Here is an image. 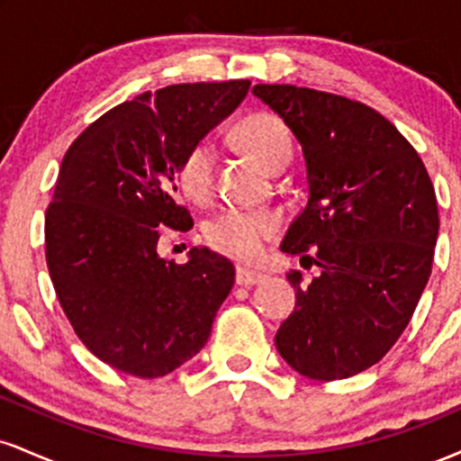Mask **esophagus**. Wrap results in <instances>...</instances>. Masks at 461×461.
Wrapping results in <instances>:
<instances>
[{"label": "esophagus", "instance_id": "obj_1", "mask_svg": "<svg viewBox=\"0 0 461 461\" xmlns=\"http://www.w3.org/2000/svg\"><path fill=\"white\" fill-rule=\"evenodd\" d=\"M264 279V275L253 273V271H245V268H238L236 271V284L245 285V288H251V285L260 284Z\"/></svg>", "mask_w": 461, "mask_h": 461}]
</instances>
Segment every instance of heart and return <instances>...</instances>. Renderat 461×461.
I'll use <instances>...</instances> for the list:
<instances>
[{"mask_svg":"<svg viewBox=\"0 0 461 461\" xmlns=\"http://www.w3.org/2000/svg\"><path fill=\"white\" fill-rule=\"evenodd\" d=\"M236 140L251 153L264 168L273 171L277 164L288 162L293 153V139L282 119L275 114L258 113L247 116L236 128ZM214 149L208 140L190 145L176 167V177L182 193L193 201H205L212 193ZM277 234V221L267 212L227 208L205 225L208 245L221 256L251 264L260 258L271 238Z\"/></svg>","mask_w":461,"mask_h":461,"instance_id":"b5f03b06","label":"heart"}]
</instances>
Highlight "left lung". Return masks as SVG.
Here are the masks:
<instances>
[{
	"label": "left lung",
	"mask_w": 461,
	"mask_h": 461,
	"mask_svg": "<svg viewBox=\"0 0 461 461\" xmlns=\"http://www.w3.org/2000/svg\"><path fill=\"white\" fill-rule=\"evenodd\" d=\"M251 93L293 130L308 168V201L282 251L321 268L310 285L288 273L297 308L275 347L308 379L353 377L393 348L429 282L436 190L414 147L370 105L293 84Z\"/></svg>",
	"instance_id": "obj_1"
}]
</instances>
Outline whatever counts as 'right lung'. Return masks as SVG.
Returning a JSON list of instances; mask_svg holds the SVG:
<instances>
[{
    "label": "right lung",
    "instance_id": "right-lung-1",
    "mask_svg": "<svg viewBox=\"0 0 461 461\" xmlns=\"http://www.w3.org/2000/svg\"><path fill=\"white\" fill-rule=\"evenodd\" d=\"M249 79L173 84L99 116L73 140L45 212V258L84 347L121 373L164 377L197 356L234 285L205 247L186 264L158 256L164 227L188 231L176 167L234 113Z\"/></svg>",
    "mask_w": 461,
    "mask_h": 461
}]
</instances>
